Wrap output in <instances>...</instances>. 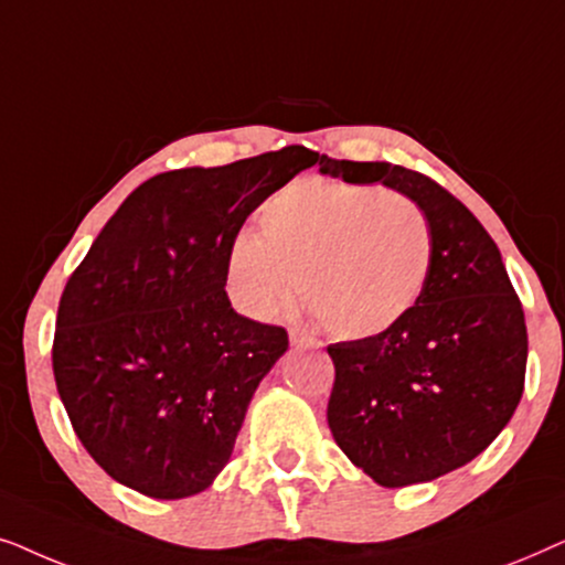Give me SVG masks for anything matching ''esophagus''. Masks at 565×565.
Here are the masks:
<instances>
[{"instance_id":"esophagus-1","label":"esophagus","mask_w":565,"mask_h":565,"mask_svg":"<svg viewBox=\"0 0 565 565\" xmlns=\"http://www.w3.org/2000/svg\"><path fill=\"white\" fill-rule=\"evenodd\" d=\"M290 344H319L316 342L313 337H308V334H303V331H298V329H290Z\"/></svg>"}]
</instances>
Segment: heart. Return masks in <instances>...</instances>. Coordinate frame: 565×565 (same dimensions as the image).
<instances>
[{
    "label": "heart",
    "mask_w": 565,
    "mask_h": 565,
    "mask_svg": "<svg viewBox=\"0 0 565 565\" xmlns=\"http://www.w3.org/2000/svg\"><path fill=\"white\" fill-rule=\"evenodd\" d=\"M262 236L228 246V292L238 311L273 319L303 296L323 327L370 339L419 306L435 267V231L412 198L383 184L303 180L259 211Z\"/></svg>",
    "instance_id": "b5f03b06"
}]
</instances>
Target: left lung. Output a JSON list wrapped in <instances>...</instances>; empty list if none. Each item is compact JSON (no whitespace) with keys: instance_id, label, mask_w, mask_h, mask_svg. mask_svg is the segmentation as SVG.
<instances>
[{"instance_id":"1","label":"left lung","mask_w":565,"mask_h":565,"mask_svg":"<svg viewBox=\"0 0 565 565\" xmlns=\"http://www.w3.org/2000/svg\"><path fill=\"white\" fill-rule=\"evenodd\" d=\"M323 174L398 190L427 213L435 267L385 334L329 344L337 445L385 489L435 481L481 455L524 391L527 327L499 246L443 184L388 161L321 157Z\"/></svg>"}]
</instances>
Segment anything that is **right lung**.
<instances>
[{
	"mask_svg": "<svg viewBox=\"0 0 565 565\" xmlns=\"http://www.w3.org/2000/svg\"><path fill=\"white\" fill-rule=\"evenodd\" d=\"M285 146L146 180L68 277L53 337L58 396L99 468L151 499L205 491L288 331L226 296L228 246L249 213L313 167Z\"/></svg>",
	"mask_w": 565,
	"mask_h": 565,
	"instance_id": "1",
	"label": "right lung"
}]
</instances>
